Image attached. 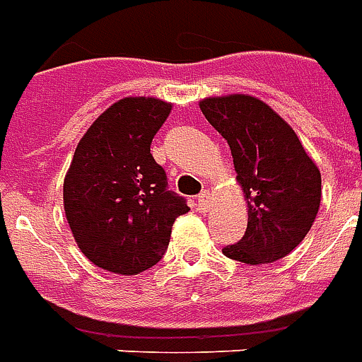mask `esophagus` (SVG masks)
<instances>
[{
	"mask_svg": "<svg viewBox=\"0 0 362 362\" xmlns=\"http://www.w3.org/2000/svg\"><path fill=\"white\" fill-rule=\"evenodd\" d=\"M210 202H212V199H210V192L208 191L200 192L199 199H197V208H199V212H208Z\"/></svg>",
	"mask_w": 362,
	"mask_h": 362,
	"instance_id": "1",
	"label": "esophagus"
}]
</instances>
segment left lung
Returning <instances> with one entry per match:
<instances>
[{"label": "left lung", "mask_w": 362, "mask_h": 362, "mask_svg": "<svg viewBox=\"0 0 362 362\" xmlns=\"http://www.w3.org/2000/svg\"><path fill=\"white\" fill-rule=\"evenodd\" d=\"M208 123L228 141L247 200V231L223 255L245 264L287 257L320 208L322 177L299 136L270 105L249 94L200 100Z\"/></svg>", "instance_id": "left-lung-1"}]
</instances>
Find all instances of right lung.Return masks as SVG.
Returning a JSON list of instances; mask_svg holds the SVG:
<instances>
[{
    "label": "right lung",
    "mask_w": 362,
    "mask_h": 362,
    "mask_svg": "<svg viewBox=\"0 0 362 362\" xmlns=\"http://www.w3.org/2000/svg\"><path fill=\"white\" fill-rule=\"evenodd\" d=\"M170 102L129 96L98 117L76 144L63 181V208L78 249L102 270L136 276L160 262L177 216L191 208L168 191L150 154Z\"/></svg>",
    "instance_id": "1"
}]
</instances>
